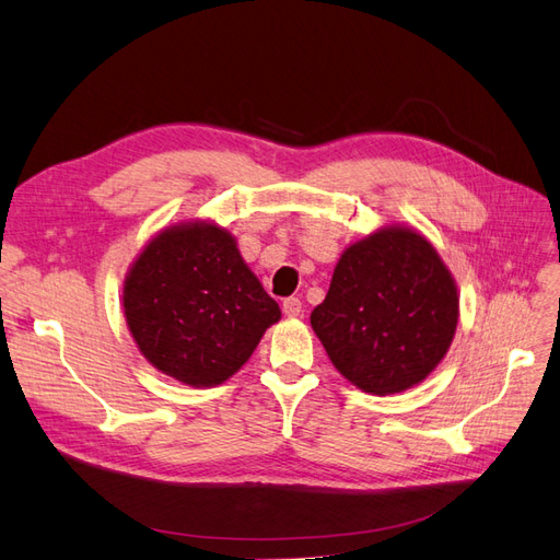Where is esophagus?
<instances>
[{
  "label": "esophagus",
  "instance_id": "34e87169",
  "mask_svg": "<svg viewBox=\"0 0 560 560\" xmlns=\"http://www.w3.org/2000/svg\"><path fill=\"white\" fill-rule=\"evenodd\" d=\"M282 313H284L287 317H299V315L303 313V303H301L296 296L284 299V301H282Z\"/></svg>",
  "mask_w": 560,
  "mask_h": 560
}]
</instances>
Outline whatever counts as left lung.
I'll return each mask as SVG.
<instances>
[{
	"mask_svg": "<svg viewBox=\"0 0 560 560\" xmlns=\"http://www.w3.org/2000/svg\"><path fill=\"white\" fill-rule=\"evenodd\" d=\"M460 317L455 278L418 229L389 224L350 243L311 327L338 374L369 395H397L446 358Z\"/></svg>",
	"mask_w": 560,
	"mask_h": 560,
	"instance_id": "1",
	"label": "left lung"
}]
</instances>
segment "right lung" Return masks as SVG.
<instances>
[{"label":"right lung","mask_w":560,"mask_h":560,"mask_svg":"<svg viewBox=\"0 0 560 560\" xmlns=\"http://www.w3.org/2000/svg\"><path fill=\"white\" fill-rule=\"evenodd\" d=\"M280 315L231 231L212 219L161 229L124 280L135 346L161 374L189 387L229 381Z\"/></svg>","instance_id":"add662e5"}]
</instances>
